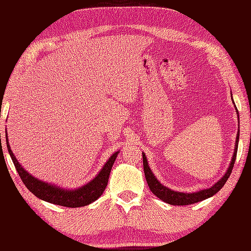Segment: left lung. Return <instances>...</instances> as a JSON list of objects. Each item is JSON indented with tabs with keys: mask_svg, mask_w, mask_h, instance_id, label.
<instances>
[{
	"mask_svg": "<svg viewBox=\"0 0 251 251\" xmlns=\"http://www.w3.org/2000/svg\"><path fill=\"white\" fill-rule=\"evenodd\" d=\"M237 111V109H236ZM238 113V111H237ZM238 139H239V131L237 132V137H236V145H235V150H234L233 154V158L230 164V167L227 168V172L226 175L218 181L216 184L211 186L210 189H206V190H201L199 192H195V193H182V192H175L173 190H169L166 186H164L158 182V180L155 178V176L153 175L151 172L150 167L148 165V161L146 157V154L142 153V158H143V170H145V175H146V179L149 188L152 191V193L154 195H156L159 200H162L163 201L167 202V204L170 205H175V206H183V205H191L194 204V202H199L201 201H204L208 197H211L212 195H215L218 193L222 186L226 184V180L230 178V175L232 173V169L234 167V163H235L236 159V154H237V148H238Z\"/></svg>",
	"mask_w": 251,
	"mask_h": 251,
	"instance_id": "1",
	"label": "left lung"
}]
</instances>
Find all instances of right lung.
<instances>
[{"label":"right lung","instance_id":"add662e5","mask_svg":"<svg viewBox=\"0 0 251 251\" xmlns=\"http://www.w3.org/2000/svg\"><path fill=\"white\" fill-rule=\"evenodd\" d=\"M6 145L9 155L13 159V163L16 169H17L18 175L20 176L21 180H23L24 184L26 186V189H28L31 193H33L36 197H39L40 200L51 202V204L71 208L86 206L89 205L90 202H93L99 199L101 194L103 193L106 184H108L112 166H113L115 158L117 156V154H119V152H115L113 155L109 158V161L104 164L103 168L101 169V172L94 180H92L86 185H84L77 190L69 191L57 188L56 185L49 184L34 177H32L28 172H25V170L21 167V165L18 163L17 158L15 157L12 150H10L9 143L7 140V135Z\"/></svg>","mask_w":251,"mask_h":251}]
</instances>
